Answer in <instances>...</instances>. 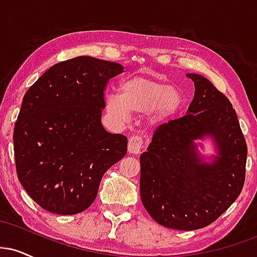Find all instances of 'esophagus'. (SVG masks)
Returning <instances> with one entry per match:
<instances>
[{
  "mask_svg": "<svg viewBox=\"0 0 257 257\" xmlns=\"http://www.w3.org/2000/svg\"><path fill=\"white\" fill-rule=\"evenodd\" d=\"M141 149H143V138L140 135H132L128 141V151L138 155L140 153Z\"/></svg>",
  "mask_w": 257,
  "mask_h": 257,
  "instance_id": "34e87169",
  "label": "esophagus"
}]
</instances>
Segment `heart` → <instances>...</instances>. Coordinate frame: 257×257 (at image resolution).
<instances>
[{"instance_id": "heart-1", "label": "heart", "mask_w": 257, "mask_h": 257, "mask_svg": "<svg viewBox=\"0 0 257 257\" xmlns=\"http://www.w3.org/2000/svg\"><path fill=\"white\" fill-rule=\"evenodd\" d=\"M181 102L179 91L162 79L135 75L120 84V95L106 96V110L117 119L128 118L131 113L149 111L152 123L163 122L176 112Z\"/></svg>"}]
</instances>
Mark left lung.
Segmentation results:
<instances>
[{"instance_id": "obj_1", "label": "left lung", "mask_w": 257, "mask_h": 257, "mask_svg": "<svg viewBox=\"0 0 257 257\" xmlns=\"http://www.w3.org/2000/svg\"><path fill=\"white\" fill-rule=\"evenodd\" d=\"M194 96L185 116L158 125L140 156V194L159 225L180 231L209 226L238 198L247 147L237 113L209 79L188 73ZM213 136L219 156L206 165L194 140Z\"/></svg>"}]
</instances>
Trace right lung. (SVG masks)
Returning a JSON list of instances; mask_svg holds the SVG:
<instances>
[{
    "label": "right lung",
    "mask_w": 257,
    "mask_h": 257,
    "mask_svg": "<svg viewBox=\"0 0 257 257\" xmlns=\"http://www.w3.org/2000/svg\"><path fill=\"white\" fill-rule=\"evenodd\" d=\"M122 72L119 64L77 57L53 65L25 93L13 134L17 175L44 210L84 211L125 156L126 137L101 124L107 82Z\"/></svg>",
    "instance_id": "1"
}]
</instances>
